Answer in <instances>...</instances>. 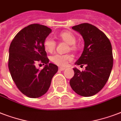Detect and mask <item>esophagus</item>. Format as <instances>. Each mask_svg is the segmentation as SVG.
Returning <instances> with one entry per match:
<instances>
[{"mask_svg":"<svg viewBox=\"0 0 121 121\" xmlns=\"http://www.w3.org/2000/svg\"><path fill=\"white\" fill-rule=\"evenodd\" d=\"M65 69V67H60V68H59V70H60V71H63V70H64Z\"/></svg>","mask_w":121,"mask_h":121,"instance_id":"34e87169","label":"esophagus"}]
</instances>
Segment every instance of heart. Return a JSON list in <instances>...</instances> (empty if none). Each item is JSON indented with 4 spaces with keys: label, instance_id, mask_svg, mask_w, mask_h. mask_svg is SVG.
<instances>
[{
    "label": "heart",
    "instance_id": "obj_1",
    "mask_svg": "<svg viewBox=\"0 0 121 121\" xmlns=\"http://www.w3.org/2000/svg\"><path fill=\"white\" fill-rule=\"evenodd\" d=\"M59 37L67 43L70 44V49L72 50H75L76 46L74 44L76 43L75 36L70 31H63L59 34ZM43 46L44 49L48 52H52L54 50L56 46V42L51 38V37H47L44 39L43 43ZM72 59V56L69 54H55L51 56V60L55 64L58 66H66L68 64L69 61Z\"/></svg>",
    "mask_w": 121,
    "mask_h": 121
}]
</instances>
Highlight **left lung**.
I'll return each mask as SVG.
<instances>
[{"label": "left lung", "mask_w": 121, "mask_h": 121, "mask_svg": "<svg viewBox=\"0 0 121 121\" xmlns=\"http://www.w3.org/2000/svg\"><path fill=\"white\" fill-rule=\"evenodd\" d=\"M72 29L80 33L85 43L76 64L86 66L82 72L73 68L75 74L70 85L80 95L90 97L100 91L109 79L113 66L112 46L106 35L90 24H80Z\"/></svg>", "instance_id": "8db88e82"}]
</instances>
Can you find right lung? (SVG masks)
Returning a JSON list of instances; mask_svg holds the SVG:
<instances>
[{
  "label": "right lung",
  "mask_w": 121,
  "mask_h": 121,
  "mask_svg": "<svg viewBox=\"0 0 121 121\" xmlns=\"http://www.w3.org/2000/svg\"><path fill=\"white\" fill-rule=\"evenodd\" d=\"M51 32L47 26L33 24L19 32L9 47L8 66L10 75L18 89L30 98H38L45 94L51 79L58 72V66L49 63L44 48V41ZM46 64L42 70L35 64Z\"/></svg>",
  "instance_id": "obj_1"
}]
</instances>
